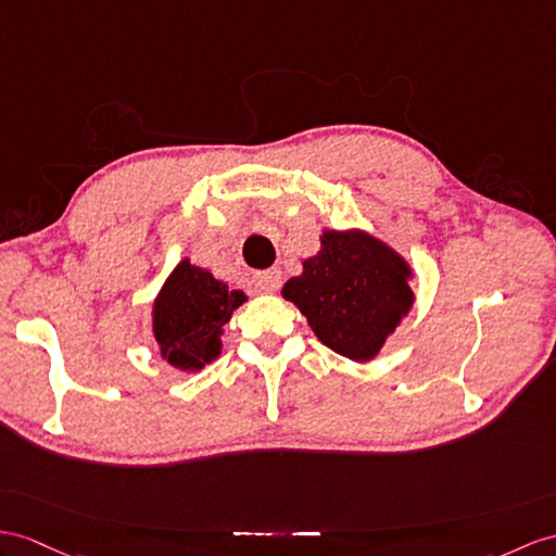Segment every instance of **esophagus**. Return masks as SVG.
<instances>
[{"instance_id":"34e87169","label":"esophagus","mask_w":556,"mask_h":556,"mask_svg":"<svg viewBox=\"0 0 556 556\" xmlns=\"http://www.w3.org/2000/svg\"><path fill=\"white\" fill-rule=\"evenodd\" d=\"M280 282H282V276H280L278 268L262 270V274L254 276V286H256V290H262V292H276L280 288Z\"/></svg>"}]
</instances>
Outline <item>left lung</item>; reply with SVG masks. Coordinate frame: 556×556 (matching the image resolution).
I'll return each instance as SVG.
<instances>
[{
	"label": "left lung",
	"instance_id": "obj_1",
	"mask_svg": "<svg viewBox=\"0 0 556 556\" xmlns=\"http://www.w3.org/2000/svg\"><path fill=\"white\" fill-rule=\"evenodd\" d=\"M410 266L363 231H325L320 252L290 278L282 296L337 354L370 361L413 306Z\"/></svg>",
	"mask_w": 556,
	"mask_h": 556
}]
</instances>
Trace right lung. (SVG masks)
Here are the masks:
<instances>
[{
	"label": "right lung",
	"mask_w": 556,
	"mask_h": 556,
	"mask_svg": "<svg viewBox=\"0 0 556 556\" xmlns=\"http://www.w3.org/2000/svg\"><path fill=\"white\" fill-rule=\"evenodd\" d=\"M248 296L228 290L210 270L184 260L160 290L153 330L162 358L179 370H200L222 351V328Z\"/></svg>",
	"instance_id": "add662e5"
}]
</instances>
